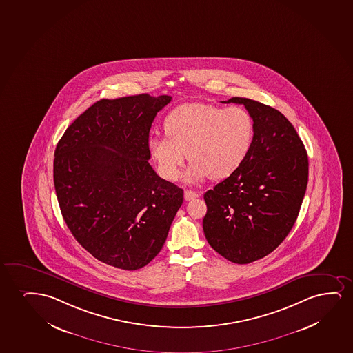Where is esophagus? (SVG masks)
I'll list each match as a JSON object with an SVG mask.
<instances>
[{"label": "esophagus", "instance_id": "1", "mask_svg": "<svg viewBox=\"0 0 353 353\" xmlns=\"http://www.w3.org/2000/svg\"><path fill=\"white\" fill-rule=\"evenodd\" d=\"M196 197H199L197 192H192V190H185V192H184V199H185L187 201L194 200V199H196Z\"/></svg>", "mask_w": 353, "mask_h": 353}]
</instances>
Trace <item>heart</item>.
I'll list each match as a JSON object with an SVG mask.
<instances>
[{"instance_id":"obj_1","label":"heart","mask_w":353,"mask_h":353,"mask_svg":"<svg viewBox=\"0 0 353 353\" xmlns=\"http://www.w3.org/2000/svg\"><path fill=\"white\" fill-rule=\"evenodd\" d=\"M164 130L166 137L148 140L151 158L163 179L174 181L187 153L192 161L184 174L188 183L234 174L247 159L255 134L247 110L202 103L177 106L166 116Z\"/></svg>"}]
</instances>
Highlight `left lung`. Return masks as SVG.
I'll list each match as a JSON object with an SVG mask.
<instances>
[{"instance_id":"left-lung-1","label":"left lung","mask_w":353,"mask_h":353,"mask_svg":"<svg viewBox=\"0 0 353 353\" xmlns=\"http://www.w3.org/2000/svg\"><path fill=\"white\" fill-rule=\"evenodd\" d=\"M255 127L252 150L234 174L205 192L207 242L226 260L245 265L279 247L296 223L307 190L309 163L302 140L280 111L248 98Z\"/></svg>"}]
</instances>
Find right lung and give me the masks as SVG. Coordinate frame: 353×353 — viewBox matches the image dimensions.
Segmentation results:
<instances>
[{"instance_id": "add662e5", "label": "right lung", "mask_w": 353, "mask_h": 353, "mask_svg": "<svg viewBox=\"0 0 353 353\" xmlns=\"http://www.w3.org/2000/svg\"><path fill=\"white\" fill-rule=\"evenodd\" d=\"M171 99H101L56 146L54 184L62 216L75 239L106 265L135 270L150 263L183 203V189L148 163L152 122Z\"/></svg>"}]
</instances>
